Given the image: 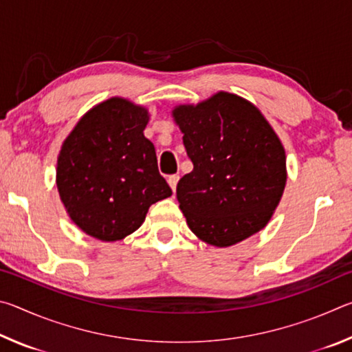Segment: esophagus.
<instances>
[{"label": "esophagus", "instance_id": "34e87169", "mask_svg": "<svg viewBox=\"0 0 352 352\" xmlns=\"http://www.w3.org/2000/svg\"><path fill=\"white\" fill-rule=\"evenodd\" d=\"M178 180H180V177H178V175H169L168 177V183H169V186H170L172 190H174V192H175V189H177Z\"/></svg>", "mask_w": 352, "mask_h": 352}]
</instances>
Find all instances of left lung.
<instances>
[{
    "label": "left lung",
    "mask_w": 352,
    "mask_h": 352,
    "mask_svg": "<svg viewBox=\"0 0 352 352\" xmlns=\"http://www.w3.org/2000/svg\"><path fill=\"white\" fill-rule=\"evenodd\" d=\"M172 118L194 164L177 184L190 231L220 248L259 233L287 182L283 142L265 116L250 100L219 91L177 105Z\"/></svg>",
    "instance_id": "8db88e82"
}]
</instances>
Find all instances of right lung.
I'll return each instance as SVG.
<instances>
[{
    "label": "right lung",
    "instance_id": "right-lung-1",
    "mask_svg": "<svg viewBox=\"0 0 352 352\" xmlns=\"http://www.w3.org/2000/svg\"><path fill=\"white\" fill-rule=\"evenodd\" d=\"M148 110L110 98L83 115L57 157L56 183L69 219L94 239L116 242L146 220L155 201L172 195L144 136Z\"/></svg>",
    "mask_w": 352,
    "mask_h": 352
}]
</instances>
